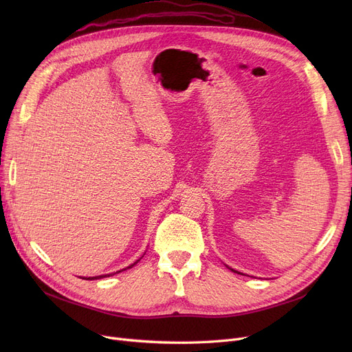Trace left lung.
Masks as SVG:
<instances>
[{"instance_id": "1", "label": "left lung", "mask_w": 352, "mask_h": 352, "mask_svg": "<svg viewBox=\"0 0 352 352\" xmlns=\"http://www.w3.org/2000/svg\"><path fill=\"white\" fill-rule=\"evenodd\" d=\"M227 268H230V267H228V265H227ZM230 270H231V271H234V272H236V274H243V272H239V271H235V270H234V268H230ZM243 275H244V274H243Z\"/></svg>"}]
</instances>
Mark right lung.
Masks as SVG:
<instances>
[{"mask_svg": "<svg viewBox=\"0 0 352 352\" xmlns=\"http://www.w3.org/2000/svg\"><path fill=\"white\" fill-rule=\"evenodd\" d=\"M142 258V256H141ZM141 258H140V260H141ZM140 260H137L134 264H131V265H128L126 268H122V270H120V271H117V272H111V274H105V275H97V276H84V278L82 280H100V278H104V276H111V275H114V274H118V272H121V271H125V270H128V268H133Z\"/></svg>", "mask_w": 352, "mask_h": 352, "instance_id": "obj_1", "label": "right lung"}]
</instances>
